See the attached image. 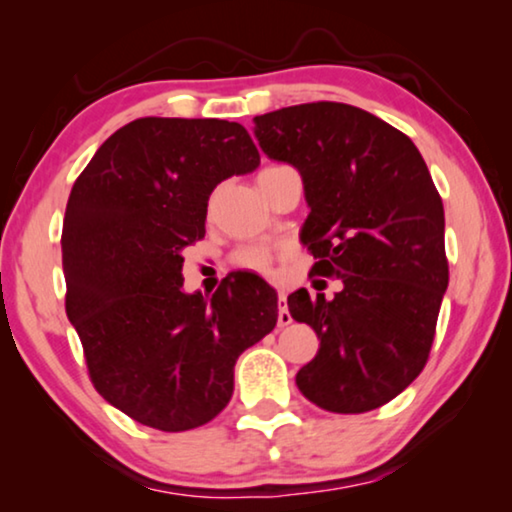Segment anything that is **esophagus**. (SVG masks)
Instances as JSON below:
<instances>
[{
	"instance_id": "1",
	"label": "esophagus",
	"mask_w": 512,
	"mask_h": 512,
	"mask_svg": "<svg viewBox=\"0 0 512 512\" xmlns=\"http://www.w3.org/2000/svg\"><path fill=\"white\" fill-rule=\"evenodd\" d=\"M291 314H289V305H286V293L279 291L277 293V324L279 326H289L291 324Z\"/></svg>"
}]
</instances>
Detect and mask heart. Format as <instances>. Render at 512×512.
I'll use <instances>...</instances> for the list:
<instances>
[{"mask_svg":"<svg viewBox=\"0 0 512 512\" xmlns=\"http://www.w3.org/2000/svg\"><path fill=\"white\" fill-rule=\"evenodd\" d=\"M268 170V167H265ZM237 265H242V268L247 270H254V272H261V275H268L272 270V261H275V254L268 247H249V249H242L240 254L235 256Z\"/></svg>","mask_w":512,"mask_h":512,"instance_id":"obj_1","label":"heart"}]
</instances>
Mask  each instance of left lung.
Segmentation results:
<instances>
[{
    "instance_id": "8db88e82",
    "label": "left lung",
    "mask_w": 512,
    "mask_h": 512,
    "mask_svg": "<svg viewBox=\"0 0 512 512\" xmlns=\"http://www.w3.org/2000/svg\"><path fill=\"white\" fill-rule=\"evenodd\" d=\"M265 156L296 167L310 207L303 235L338 277L333 300L307 289L289 312L319 352L298 370L305 398L359 415L396 398L429 359L447 279L445 212L422 153L401 130L352 104L312 102L254 118Z\"/></svg>"
}]
</instances>
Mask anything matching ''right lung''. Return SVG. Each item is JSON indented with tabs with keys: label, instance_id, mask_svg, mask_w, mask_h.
Listing matches in <instances>:
<instances>
[{
	"label": "right lung",
	"instance_id": "right-lung-1",
	"mask_svg": "<svg viewBox=\"0 0 512 512\" xmlns=\"http://www.w3.org/2000/svg\"><path fill=\"white\" fill-rule=\"evenodd\" d=\"M261 165L249 132L219 118H137L74 181L62 223L67 317L104 401L158 431H188L233 396L235 361L277 324L254 272L212 298L184 291V249L205 237L223 179Z\"/></svg>",
	"mask_w": 512,
	"mask_h": 512
}]
</instances>
